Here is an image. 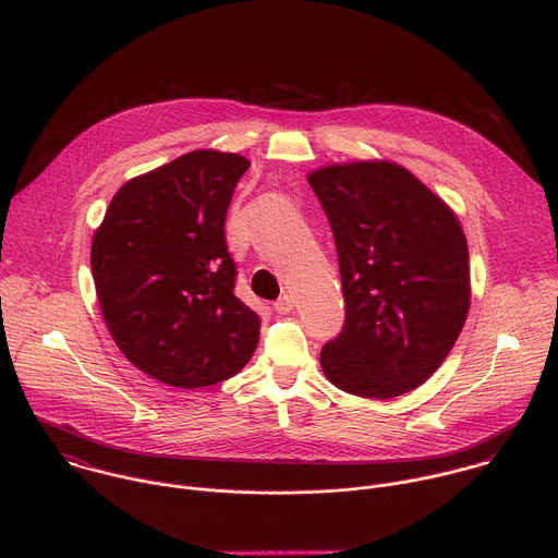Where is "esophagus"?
<instances>
[{
    "label": "esophagus",
    "mask_w": 558,
    "mask_h": 558,
    "mask_svg": "<svg viewBox=\"0 0 558 558\" xmlns=\"http://www.w3.org/2000/svg\"><path fill=\"white\" fill-rule=\"evenodd\" d=\"M274 308L278 311V313H289L291 308H293V295H280L276 302H274Z\"/></svg>",
    "instance_id": "esophagus-1"
}]
</instances>
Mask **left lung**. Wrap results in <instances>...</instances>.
I'll return each mask as SVG.
<instances>
[{"label":"left lung","mask_w":558,"mask_h":558,"mask_svg":"<svg viewBox=\"0 0 558 558\" xmlns=\"http://www.w3.org/2000/svg\"><path fill=\"white\" fill-rule=\"evenodd\" d=\"M338 250L344 327L320 353L342 390L390 400L426 381L470 306L465 235L444 201L395 163L308 177Z\"/></svg>","instance_id":"obj_1"}]
</instances>
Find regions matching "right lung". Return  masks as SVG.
<instances>
[{
    "label": "right lung",
    "instance_id": "add662e5",
    "mask_svg": "<svg viewBox=\"0 0 558 558\" xmlns=\"http://www.w3.org/2000/svg\"><path fill=\"white\" fill-rule=\"evenodd\" d=\"M245 156L196 149L128 181L93 238L104 320L123 355L181 388L241 371L260 340V317L235 289L225 218Z\"/></svg>",
    "mask_w": 558,
    "mask_h": 558
}]
</instances>
